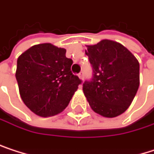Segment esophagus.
<instances>
[{
    "mask_svg": "<svg viewBox=\"0 0 154 154\" xmlns=\"http://www.w3.org/2000/svg\"><path fill=\"white\" fill-rule=\"evenodd\" d=\"M78 76H79V78L81 79V80H83V78H84V75H83V72H81L79 74H78Z\"/></svg>",
    "mask_w": 154,
    "mask_h": 154,
    "instance_id": "obj_1",
    "label": "esophagus"
}]
</instances>
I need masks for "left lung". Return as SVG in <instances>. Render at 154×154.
Here are the masks:
<instances>
[{"label":"left lung","mask_w":154,"mask_h":154,"mask_svg":"<svg viewBox=\"0 0 154 154\" xmlns=\"http://www.w3.org/2000/svg\"><path fill=\"white\" fill-rule=\"evenodd\" d=\"M85 54L93 69L91 81H85L82 87L91 108L107 118L121 115L140 85L138 60L122 44L111 40L87 45Z\"/></svg>","instance_id":"1"}]
</instances>
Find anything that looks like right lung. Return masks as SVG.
Listing matches in <instances>:
<instances>
[{
    "instance_id": "1",
    "label": "right lung",
    "mask_w": 154,
    "mask_h": 154,
    "mask_svg": "<svg viewBox=\"0 0 154 154\" xmlns=\"http://www.w3.org/2000/svg\"><path fill=\"white\" fill-rule=\"evenodd\" d=\"M66 50L51 43L33 45L17 60L15 77L24 104L41 117L62 112L82 82L72 74Z\"/></svg>"
}]
</instances>
